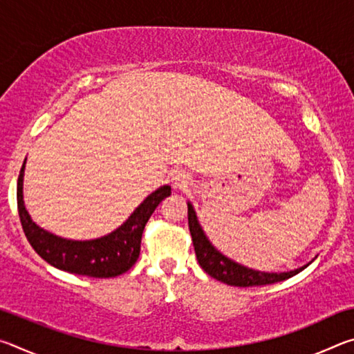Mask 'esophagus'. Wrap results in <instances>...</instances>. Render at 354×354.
Here are the masks:
<instances>
[{"mask_svg":"<svg viewBox=\"0 0 354 354\" xmlns=\"http://www.w3.org/2000/svg\"><path fill=\"white\" fill-rule=\"evenodd\" d=\"M185 183H187V178H185L184 173H178V175L173 176V184H175V187H183Z\"/></svg>","mask_w":354,"mask_h":354,"instance_id":"1","label":"esophagus"}]
</instances>
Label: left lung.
I'll return each instance as SVG.
<instances>
[{
	"label": "left lung",
	"mask_w": 354,
	"mask_h": 354,
	"mask_svg": "<svg viewBox=\"0 0 354 354\" xmlns=\"http://www.w3.org/2000/svg\"><path fill=\"white\" fill-rule=\"evenodd\" d=\"M187 217L192 242H194L196 259H198L201 268L209 274V277L221 281V283H225L227 286L254 287L274 284L293 277V274L299 273L309 266L308 263V266L287 273H266L251 270V268H247L241 266V263H236L234 261L227 259L226 256H223L220 251L212 247V243L207 241L205 232H203L198 220H196V215L192 205H187Z\"/></svg>",
	"instance_id": "obj_1"
}]
</instances>
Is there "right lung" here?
<instances>
[{
  "mask_svg": "<svg viewBox=\"0 0 354 354\" xmlns=\"http://www.w3.org/2000/svg\"><path fill=\"white\" fill-rule=\"evenodd\" d=\"M26 162V159H25ZM21 165L17 183V206L25 236L41 259L59 270L82 274L91 278H113L128 272L139 259L142 232L159 203L171 194L170 185L153 192L131 217L111 234L95 241H67L41 230L34 223L23 203V171Z\"/></svg>",
  "mask_w": 354,
  "mask_h": 354,
  "instance_id": "1",
  "label": "right lung"
}]
</instances>
